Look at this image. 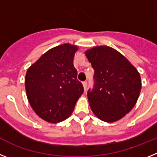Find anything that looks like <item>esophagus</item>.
<instances>
[{
  "label": "esophagus",
  "mask_w": 157,
  "mask_h": 157,
  "mask_svg": "<svg viewBox=\"0 0 157 157\" xmlns=\"http://www.w3.org/2000/svg\"><path fill=\"white\" fill-rule=\"evenodd\" d=\"M82 85H83V87H84V89H85V90H86V89L87 87V82H82Z\"/></svg>",
  "instance_id": "esophagus-1"
}]
</instances>
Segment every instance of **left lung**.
I'll return each mask as SVG.
<instances>
[{"mask_svg": "<svg viewBox=\"0 0 157 157\" xmlns=\"http://www.w3.org/2000/svg\"><path fill=\"white\" fill-rule=\"evenodd\" d=\"M94 70V88L87 97L94 114L113 123L131 111L141 88L137 69L120 52L109 46H97L86 52Z\"/></svg>", "mask_w": 157, "mask_h": 157, "instance_id": "obj_1", "label": "left lung"}]
</instances>
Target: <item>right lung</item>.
Masks as SVG:
<instances>
[{"instance_id":"add662e5","label":"right lung","mask_w":157,"mask_h":157,"mask_svg":"<svg viewBox=\"0 0 157 157\" xmlns=\"http://www.w3.org/2000/svg\"><path fill=\"white\" fill-rule=\"evenodd\" d=\"M76 45L63 44L44 53L25 78L27 99L36 114L48 123L68 118L84 92L73 64Z\"/></svg>"}]
</instances>
